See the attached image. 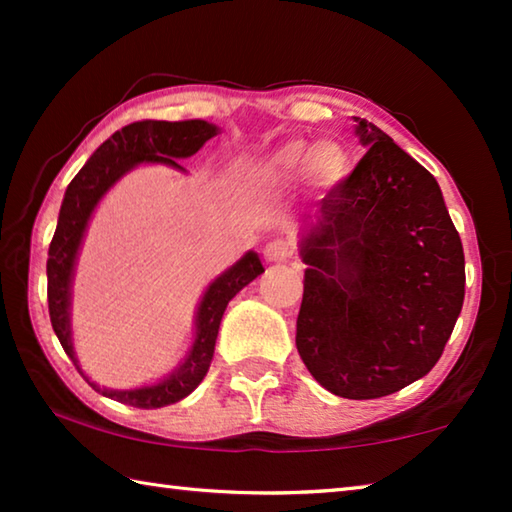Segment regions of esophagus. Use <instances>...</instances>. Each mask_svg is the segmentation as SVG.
<instances>
[{"label":"esophagus","instance_id":"1","mask_svg":"<svg viewBox=\"0 0 512 512\" xmlns=\"http://www.w3.org/2000/svg\"><path fill=\"white\" fill-rule=\"evenodd\" d=\"M293 255V244L287 239H273L271 244L264 248L266 262H287Z\"/></svg>","mask_w":512,"mask_h":512}]
</instances>
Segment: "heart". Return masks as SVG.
I'll return each instance as SVG.
<instances>
[{
    "instance_id": "obj_1",
    "label": "heart",
    "mask_w": 512,
    "mask_h": 512,
    "mask_svg": "<svg viewBox=\"0 0 512 512\" xmlns=\"http://www.w3.org/2000/svg\"><path fill=\"white\" fill-rule=\"evenodd\" d=\"M348 167V153L336 142H320L311 146L307 140L296 137V140L277 146L271 155L255 162L253 167H248V176L264 180V183H289V180H296L302 173H307L316 185L332 187L345 178Z\"/></svg>"
}]
</instances>
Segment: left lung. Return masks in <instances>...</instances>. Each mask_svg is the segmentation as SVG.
Instances as JSON below:
<instances>
[{"mask_svg": "<svg viewBox=\"0 0 512 512\" xmlns=\"http://www.w3.org/2000/svg\"><path fill=\"white\" fill-rule=\"evenodd\" d=\"M354 119L368 151L302 241L296 345L329 393L375 400L438 363L463 307L465 257L436 178Z\"/></svg>", "mask_w": 512, "mask_h": 512, "instance_id": "8db88e82", "label": "left lung"}]
</instances>
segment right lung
<instances>
[{"label":"right lung","instance_id":"add662e5","mask_svg":"<svg viewBox=\"0 0 512 512\" xmlns=\"http://www.w3.org/2000/svg\"><path fill=\"white\" fill-rule=\"evenodd\" d=\"M219 128L207 124L203 119L189 121H133L108 137L92 158L85 162V167L76 173L72 183L67 185V192L60 205L58 225L54 239L49 244L47 259V302L51 327L58 336L60 345L67 352V357L74 361L76 370L81 372L79 361L69 339V284H72V271L79 253L85 225L90 221V214L101 201V196L124 176L128 169H133L140 162H162L171 167L183 169L176 158H189L201 146L216 135ZM264 273V266L259 262L257 253H248L244 259L225 271L221 277L210 284L205 291L201 307L196 316V341L183 366L173 375L155 386L135 388V391H106L85 377V381L99 391L101 395L117 400L121 404L135 406V409H160L173 402H180L194 388L201 384L207 375L212 357L216 334L223 318V311L228 302L237 293Z\"/></svg>","mask_w":512,"mask_h":512}]
</instances>
